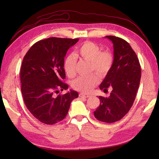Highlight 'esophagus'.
Segmentation results:
<instances>
[{"label": "esophagus", "mask_w": 159, "mask_h": 159, "mask_svg": "<svg viewBox=\"0 0 159 159\" xmlns=\"http://www.w3.org/2000/svg\"><path fill=\"white\" fill-rule=\"evenodd\" d=\"M79 96L80 98H89V95H87V94H83V93H80Z\"/></svg>", "instance_id": "34e87169"}]
</instances>
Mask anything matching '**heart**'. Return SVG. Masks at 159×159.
Listing matches in <instances>:
<instances>
[{"label":"heart","instance_id":"heart-1","mask_svg":"<svg viewBox=\"0 0 159 159\" xmlns=\"http://www.w3.org/2000/svg\"><path fill=\"white\" fill-rule=\"evenodd\" d=\"M76 57H79L91 62V70L103 76L106 74L113 63V56L109 52H101L98 45L92 42H85L76 48L74 55H67L63 63V68L67 76L73 77L76 74ZM99 82L98 77L95 74L89 76H80L74 80L72 87L74 89L83 93H88Z\"/></svg>","mask_w":159,"mask_h":159}]
</instances>
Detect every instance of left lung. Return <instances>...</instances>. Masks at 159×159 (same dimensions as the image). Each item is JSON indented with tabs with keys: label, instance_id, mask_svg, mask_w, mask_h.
Instances as JSON below:
<instances>
[{
	"label": "left lung",
	"instance_id": "8db88e82",
	"mask_svg": "<svg viewBox=\"0 0 159 159\" xmlns=\"http://www.w3.org/2000/svg\"><path fill=\"white\" fill-rule=\"evenodd\" d=\"M113 44V63L100 85L105 91L112 92L108 98L99 96L100 104L94 111L97 120L113 123L124 117L135 99L139 88L141 70L137 56L129 43L116 36L108 35Z\"/></svg>",
	"mask_w": 159,
	"mask_h": 159
}]
</instances>
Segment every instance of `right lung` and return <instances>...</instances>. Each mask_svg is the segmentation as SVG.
Wrapping results in <instances>:
<instances>
[{
    "mask_svg": "<svg viewBox=\"0 0 159 159\" xmlns=\"http://www.w3.org/2000/svg\"><path fill=\"white\" fill-rule=\"evenodd\" d=\"M79 39L50 38L36 42L24 57L20 69L21 92L26 108L46 124H54L66 117L72 101L79 96L70 90L55 96L54 92L68 89L63 83L64 57Z\"/></svg>",
    "mask_w": 159,
    "mask_h": 159,
    "instance_id": "1",
    "label": "right lung"
}]
</instances>
